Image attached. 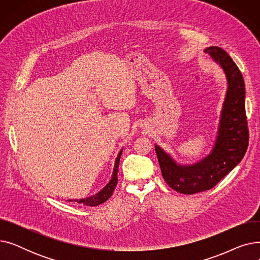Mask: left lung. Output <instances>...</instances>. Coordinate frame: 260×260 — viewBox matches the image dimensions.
Returning <instances> with one entry per match:
<instances>
[{
  "instance_id": "left-lung-1",
  "label": "left lung",
  "mask_w": 260,
  "mask_h": 260,
  "mask_svg": "<svg viewBox=\"0 0 260 260\" xmlns=\"http://www.w3.org/2000/svg\"><path fill=\"white\" fill-rule=\"evenodd\" d=\"M204 52L221 65L229 84L219 132L211 155L194 166L180 167L158 145L155 146L163 179L176 192L185 195L213 188L241 161L249 145L245 88L239 68L221 47L211 46Z\"/></svg>"
}]
</instances>
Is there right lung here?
<instances>
[{"label": "right lung", "mask_w": 260, "mask_h": 260, "mask_svg": "<svg viewBox=\"0 0 260 260\" xmlns=\"http://www.w3.org/2000/svg\"><path fill=\"white\" fill-rule=\"evenodd\" d=\"M121 153L122 151L119 153L117 159H116V163H115V169H114V174L112 177V180L109 181V183L101 190L100 193H98L97 195L91 196L89 198L86 199H81V200H76L79 203L84 204V206H88V207H95L99 206V204H102L103 202H105L109 197H111L114 193V190L116 188V185L118 183V172H119V162H120V157H121ZM72 201V200H68Z\"/></svg>", "instance_id": "obj_1"}]
</instances>
